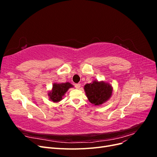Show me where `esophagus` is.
I'll return each instance as SVG.
<instances>
[{
  "label": "esophagus",
  "mask_w": 157,
  "mask_h": 157,
  "mask_svg": "<svg viewBox=\"0 0 157 157\" xmlns=\"http://www.w3.org/2000/svg\"><path fill=\"white\" fill-rule=\"evenodd\" d=\"M75 88H77V89H79L80 87V84H79V83L75 84Z\"/></svg>",
  "instance_id": "obj_1"
}]
</instances>
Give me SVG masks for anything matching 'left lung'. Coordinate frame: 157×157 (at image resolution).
I'll list each match as a JSON object with an SVG mask.
<instances>
[{"instance_id":"8db88e82","label":"left lung","mask_w":157,"mask_h":157,"mask_svg":"<svg viewBox=\"0 0 157 157\" xmlns=\"http://www.w3.org/2000/svg\"><path fill=\"white\" fill-rule=\"evenodd\" d=\"M84 89L88 101L96 106L107 102L112 96L113 91V88L109 82L98 80L85 84Z\"/></svg>"}]
</instances>
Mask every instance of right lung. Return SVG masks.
<instances>
[{"label": "right lung", "mask_w": 157, "mask_h": 157, "mask_svg": "<svg viewBox=\"0 0 157 157\" xmlns=\"http://www.w3.org/2000/svg\"><path fill=\"white\" fill-rule=\"evenodd\" d=\"M74 86L69 82H55L52 85V88L48 92L49 100L54 103H58L62 100L63 97L71 88H73Z\"/></svg>", "instance_id": "add662e5"}]
</instances>
